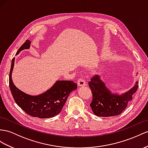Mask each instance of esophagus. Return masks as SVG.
Returning a JSON list of instances; mask_svg holds the SVG:
<instances>
[{
    "instance_id": "esophagus-1",
    "label": "esophagus",
    "mask_w": 148,
    "mask_h": 148,
    "mask_svg": "<svg viewBox=\"0 0 148 148\" xmlns=\"http://www.w3.org/2000/svg\"><path fill=\"white\" fill-rule=\"evenodd\" d=\"M77 85L79 86H80V87L85 86L86 85V82L84 80V79H82V78L79 79L77 80Z\"/></svg>"
}]
</instances>
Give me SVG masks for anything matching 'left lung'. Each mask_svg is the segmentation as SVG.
<instances>
[{"label":"left lung","instance_id":"1","mask_svg":"<svg viewBox=\"0 0 148 148\" xmlns=\"http://www.w3.org/2000/svg\"><path fill=\"white\" fill-rule=\"evenodd\" d=\"M138 82L128 91L121 94L112 93L101 76L95 75L88 84L92 93V101L90 104L94 114L99 117L119 115L132 99V95L138 88Z\"/></svg>","mask_w":148,"mask_h":148}]
</instances>
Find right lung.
Segmentation results:
<instances>
[{"label": "right lung", "instance_id": "right-lung-1", "mask_svg": "<svg viewBox=\"0 0 148 148\" xmlns=\"http://www.w3.org/2000/svg\"><path fill=\"white\" fill-rule=\"evenodd\" d=\"M31 42L27 40L22 45L16 55L24 49L30 48ZM15 58L11 64L9 74V87L16 104L27 114L41 119L49 118L58 115L61 111L68 96L77 89V84L71 81H57L51 88L44 93L32 96L18 89L14 85L12 73Z\"/></svg>", "mask_w": 148, "mask_h": 148}]
</instances>
